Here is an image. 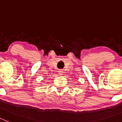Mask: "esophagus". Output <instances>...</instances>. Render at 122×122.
Returning <instances> with one entry per match:
<instances>
[{"mask_svg":"<svg viewBox=\"0 0 122 122\" xmlns=\"http://www.w3.org/2000/svg\"><path fill=\"white\" fill-rule=\"evenodd\" d=\"M58 72H59V74L61 75H61H62V71H61V70H60Z\"/></svg>","mask_w":122,"mask_h":122,"instance_id":"1","label":"esophagus"}]
</instances>
